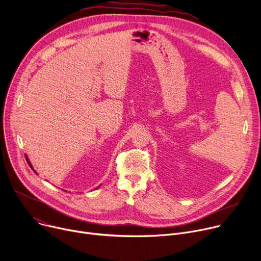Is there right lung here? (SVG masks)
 <instances>
[{"mask_svg":"<svg viewBox=\"0 0 261 261\" xmlns=\"http://www.w3.org/2000/svg\"><path fill=\"white\" fill-rule=\"evenodd\" d=\"M26 160H27V163H28V165L30 166V168H31V169H32V170H33L34 172H36V170H34V169H33V167H32V165H31V163L29 162V160H28V158H27V156H26ZM36 173H37V172H36ZM97 188H98V187H97Z\"/></svg>","mask_w":261,"mask_h":261,"instance_id":"1","label":"right lung"}]
</instances>
